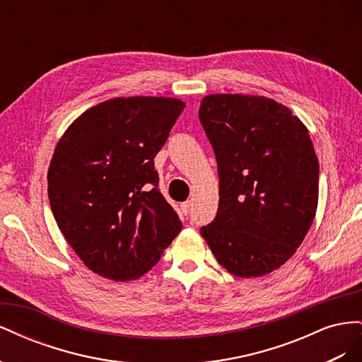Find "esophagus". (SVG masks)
I'll return each mask as SVG.
<instances>
[{"label": "esophagus", "mask_w": 362, "mask_h": 362, "mask_svg": "<svg viewBox=\"0 0 362 362\" xmlns=\"http://www.w3.org/2000/svg\"><path fill=\"white\" fill-rule=\"evenodd\" d=\"M190 206H192V202H190V201L181 204V210H182V213H184L185 216H187V214L190 213Z\"/></svg>", "instance_id": "1"}]
</instances>
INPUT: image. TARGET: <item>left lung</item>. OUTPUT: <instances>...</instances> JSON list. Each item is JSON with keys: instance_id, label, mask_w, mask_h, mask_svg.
I'll use <instances>...</instances> for the list:
<instances>
[{"instance_id": "1", "label": "left lung", "mask_w": 362, "mask_h": 362, "mask_svg": "<svg viewBox=\"0 0 362 362\" xmlns=\"http://www.w3.org/2000/svg\"><path fill=\"white\" fill-rule=\"evenodd\" d=\"M199 120L221 196L201 234L229 273L264 276L293 257L314 221L319 160L308 129L288 107L249 95L205 96Z\"/></svg>"}]
</instances>
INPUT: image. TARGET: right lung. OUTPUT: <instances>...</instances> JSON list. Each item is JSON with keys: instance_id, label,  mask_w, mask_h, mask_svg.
I'll return each instance as SVG.
<instances>
[{"instance_id": "add662e5", "label": "right lung", "mask_w": 362, "mask_h": 362, "mask_svg": "<svg viewBox=\"0 0 362 362\" xmlns=\"http://www.w3.org/2000/svg\"><path fill=\"white\" fill-rule=\"evenodd\" d=\"M184 107L175 98H115L76 117L57 144L48 169L51 210L98 275L141 276L181 231L154 158Z\"/></svg>"}]
</instances>
